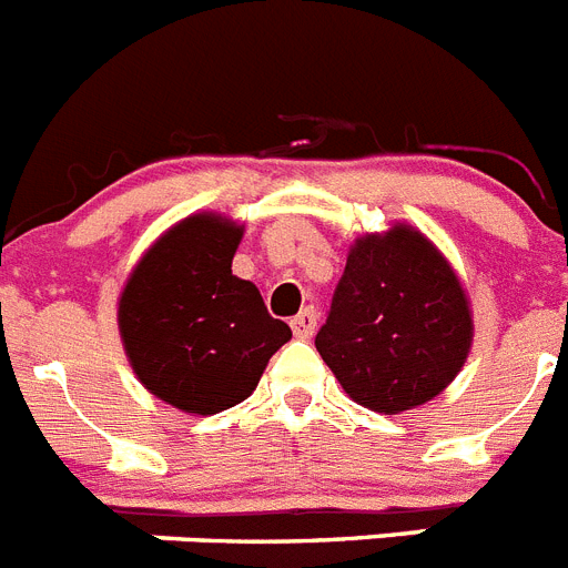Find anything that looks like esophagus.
Segmentation results:
<instances>
[{
  "mask_svg": "<svg viewBox=\"0 0 568 568\" xmlns=\"http://www.w3.org/2000/svg\"><path fill=\"white\" fill-rule=\"evenodd\" d=\"M314 328H317V308H303V312L297 314V317L291 320V332H294V337L300 339H308L314 334Z\"/></svg>",
  "mask_w": 568,
  "mask_h": 568,
  "instance_id": "obj_1",
  "label": "esophagus"
}]
</instances>
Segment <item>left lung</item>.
I'll list each match as a JSON object with an SVG mask.
<instances>
[{
  "label": "left lung",
  "mask_w": 568,
  "mask_h": 568,
  "mask_svg": "<svg viewBox=\"0 0 568 568\" xmlns=\"http://www.w3.org/2000/svg\"><path fill=\"white\" fill-rule=\"evenodd\" d=\"M314 345L354 403L400 414L457 377L471 312L440 251L420 231L394 225L348 251Z\"/></svg>",
  "instance_id": "obj_1"
}]
</instances>
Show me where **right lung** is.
Returning <instances> with one entry per match:
<instances>
[{"label":"right lung","mask_w":568,"mask_h":568,"mask_svg":"<svg viewBox=\"0 0 568 568\" xmlns=\"http://www.w3.org/2000/svg\"><path fill=\"white\" fill-rule=\"evenodd\" d=\"M243 229L194 214L160 236L120 297V334L136 377L189 414H216L256 388L291 339L260 291L231 274Z\"/></svg>","instance_id":"obj_1"}]
</instances>
